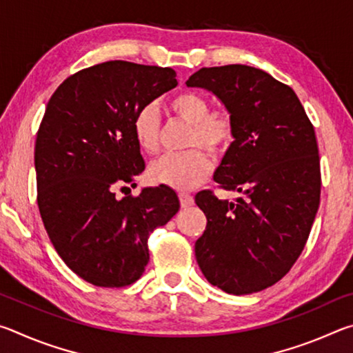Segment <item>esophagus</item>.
Returning a JSON list of instances; mask_svg holds the SVG:
<instances>
[{
    "label": "esophagus",
    "mask_w": 353,
    "mask_h": 353,
    "mask_svg": "<svg viewBox=\"0 0 353 353\" xmlns=\"http://www.w3.org/2000/svg\"><path fill=\"white\" fill-rule=\"evenodd\" d=\"M179 201H181L182 207H190L194 204V198L188 193H179Z\"/></svg>",
    "instance_id": "34e87169"
}]
</instances>
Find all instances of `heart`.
Segmentation results:
<instances>
[{"mask_svg": "<svg viewBox=\"0 0 353 353\" xmlns=\"http://www.w3.org/2000/svg\"><path fill=\"white\" fill-rule=\"evenodd\" d=\"M170 109L181 121L190 124L187 152L166 154L148 170L154 183L177 190H191L204 183L212 172L208 152L219 154L234 140L235 126L230 112L219 107L210 110V101L198 92H181L170 99ZM132 132L137 145L146 154H155L162 139V123L155 105L146 104L135 113Z\"/></svg>", "mask_w": 353, "mask_h": 353, "instance_id": "1", "label": "heart"}]
</instances>
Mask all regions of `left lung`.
I'll return each mask as SVG.
<instances>
[{
    "label": "left lung",
    "mask_w": 353,
    "mask_h": 353,
    "mask_svg": "<svg viewBox=\"0 0 353 353\" xmlns=\"http://www.w3.org/2000/svg\"><path fill=\"white\" fill-rule=\"evenodd\" d=\"M187 85L216 94L234 118L235 140L213 179L241 193L234 202L196 194L207 216L196 260L212 285L252 294L286 276L305 248L321 199L314 128L294 90L259 68H201Z\"/></svg>",
    "instance_id": "left-lung-1"
}]
</instances>
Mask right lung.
Segmentation results:
<instances>
[{
    "instance_id": "obj_1",
    "label": "right lung",
    "mask_w": 353,
    "mask_h": 353,
    "mask_svg": "<svg viewBox=\"0 0 353 353\" xmlns=\"http://www.w3.org/2000/svg\"><path fill=\"white\" fill-rule=\"evenodd\" d=\"M176 85L172 68L110 61L67 77L46 105L34 152L40 216L65 265L94 286L139 280L149 235L181 207L162 185L117 198L145 170L135 113Z\"/></svg>"
}]
</instances>
